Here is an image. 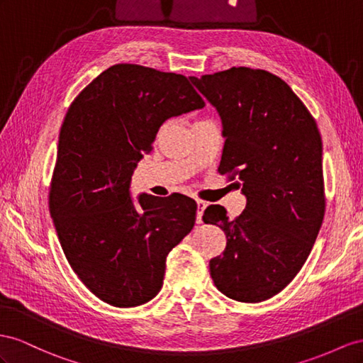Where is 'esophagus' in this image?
Instances as JSON below:
<instances>
[{
  "mask_svg": "<svg viewBox=\"0 0 363 363\" xmlns=\"http://www.w3.org/2000/svg\"><path fill=\"white\" fill-rule=\"evenodd\" d=\"M196 203H198L196 222H198V224H201V222H202V215H203V210H206V208H207V206H208V203H207L206 201H202V199H196Z\"/></svg>",
  "mask_w": 363,
  "mask_h": 363,
  "instance_id": "esophagus-1",
  "label": "esophagus"
}]
</instances>
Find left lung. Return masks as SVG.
I'll return each instance as SVG.
<instances>
[{
	"label": "left lung",
	"mask_w": 363,
	"mask_h": 363,
	"mask_svg": "<svg viewBox=\"0 0 363 363\" xmlns=\"http://www.w3.org/2000/svg\"><path fill=\"white\" fill-rule=\"evenodd\" d=\"M190 79L222 121L218 172L238 179L247 198L235 219L220 206L203 211V222L227 236L224 253L210 261V276L230 299L267 301L299 273L322 225L319 128L290 86L267 70L231 67Z\"/></svg>",
	"instance_id": "8db88e82"
}]
</instances>
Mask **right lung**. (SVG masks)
I'll use <instances>...</instances> for the list:
<instances>
[{"label": "right lung", "mask_w": 363, "mask_h": 363, "mask_svg": "<svg viewBox=\"0 0 363 363\" xmlns=\"http://www.w3.org/2000/svg\"><path fill=\"white\" fill-rule=\"evenodd\" d=\"M206 102L184 75L115 64L72 102L60 132L49 208L72 270L101 301L138 306L160 293L165 259L196 220V202L139 194L130 182L157 130Z\"/></svg>", "instance_id": "right-lung-1"}]
</instances>
